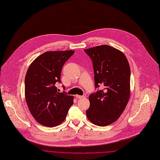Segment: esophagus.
Here are the masks:
<instances>
[{
  "instance_id": "1",
  "label": "esophagus",
  "mask_w": 160,
  "mask_h": 160,
  "mask_svg": "<svg viewBox=\"0 0 160 160\" xmlns=\"http://www.w3.org/2000/svg\"><path fill=\"white\" fill-rule=\"evenodd\" d=\"M85 94H83V96H80V95H77L76 96V98H78V99H83V98H85Z\"/></svg>"
}]
</instances>
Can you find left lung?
<instances>
[{
  "instance_id": "8db88e82",
  "label": "left lung",
  "mask_w": 160,
  "mask_h": 160,
  "mask_svg": "<svg viewBox=\"0 0 160 160\" xmlns=\"http://www.w3.org/2000/svg\"><path fill=\"white\" fill-rule=\"evenodd\" d=\"M91 59L95 88L104 86L89 96L88 119L99 126L117 121L130 97V68L126 57L120 50L103 45L84 50Z\"/></svg>"
}]
</instances>
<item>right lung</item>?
I'll return each mask as SVG.
<instances>
[{"mask_svg":"<svg viewBox=\"0 0 160 160\" xmlns=\"http://www.w3.org/2000/svg\"><path fill=\"white\" fill-rule=\"evenodd\" d=\"M74 53L72 50L46 52L27 69L25 100L34 118L41 125L50 128L59 125L73 105V96L59 92L55 85L61 82L62 68Z\"/></svg>","mask_w":160,"mask_h":160,"instance_id":"obj_1","label":"right lung"}]
</instances>
